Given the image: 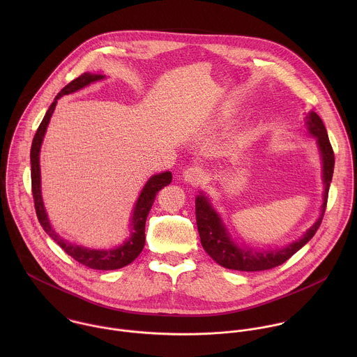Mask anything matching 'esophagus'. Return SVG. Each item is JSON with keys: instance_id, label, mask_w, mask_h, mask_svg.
Returning a JSON list of instances; mask_svg holds the SVG:
<instances>
[{"instance_id": "34e87169", "label": "esophagus", "mask_w": 357, "mask_h": 357, "mask_svg": "<svg viewBox=\"0 0 357 357\" xmlns=\"http://www.w3.org/2000/svg\"><path fill=\"white\" fill-rule=\"evenodd\" d=\"M183 177H184L185 183L195 185V184H199L204 180V170L201 166H191V167L184 170Z\"/></svg>"}]
</instances>
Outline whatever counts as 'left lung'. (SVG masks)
Instances as JSON below:
<instances>
[{
    "mask_svg": "<svg viewBox=\"0 0 357 357\" xmlns=\"http://www.w3.org/2000/svg\"><path fill=\"white\" fill-rule=\"evenodd\" d=\"M305 126L307 133L316 139V144L321 159V180L324 184L323 204L320 207V215L316 222L306 229L305 234L284 248L257 250L248 246H239L228 232L221 215L213 207L208 197L204 192H199L195 198V214L197 225L201 236V243L204 252L210 255L218 265L234 269V271H266L282 265L290 257L296 255L303 246L313 238L320 227L326 204L328 198V188L334 173V151L330 144L327 130L323 121L314 111H309L305 116Z\"/></svg>",
    "mask_w": 357,
    "mask_h": 357,
    "instance_id": "left-lung-1",
    "label": "left lung"
}]
</instances>
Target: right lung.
<instances>
[{
	"instance_id": "add662e5",
	"label": "right lung",
	"mask_w": 357,
	"mask_h": 357,
	"mask_svg": "<svg viewBox=\"0 0 357 357\" xmlns=\"http://www.w3.org/2000/svg\"><path fill=\"white\" fill-rule=\"evenodd\" d=\"M105 78L102 74H92V73H84L74 81H71L68 85H66L54 98L50 109L47 111L41 125L37 129V133L33 139L31 151H30V160H31V188H33V198L36 204V213L38 217V221L44 231L51 236L52 239L67 253L71 255L75 261L79 264L92 268V269H100V271H112L119 269L130 262H133L139 255L142 253L144 243H146V220L147 215L153 207L155 197L159 190L170 184L172 181V173L163 172L159 174H153L149 181L144 184L135 207L132 211V220H130V235L129 238L119 246L114 249H89L85 246H79L75 243H71L66 239H63L56 231L52 228L51 221L48 218L44 201H43V192H41V167H40V153L41 146L44 142V136L47 133V128L50 125L52 114L56 108L57 100L63 98L64 95L74 93L96 81H102Z\"/></svg>"
}]
</instances>
